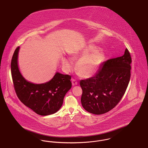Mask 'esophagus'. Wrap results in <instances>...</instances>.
I'll return each instance as SVG.
<instances>
[{
    "mask_svg": "<svg viewBox=\"0 0 148 148\" xmlns=\"http://www.w3.org/2000/svg\"><path fill=\"white\" fill-rule=\"evenodd\" d=\"M71 83H72V85H73V86L76 85H77V80H75V79H72V82H71Z\"/></svg>",
    "mask_w": 148,
    "mask_h": 148,
    "instance_id": "obj_1",
    "label": "esophagus"
}]
</instances>
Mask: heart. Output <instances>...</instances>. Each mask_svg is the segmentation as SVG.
Listing matches in <instances>:
<instances>
[{
  "label": "heart",
  "mask_w": 148,
  "mask_h": 148,
  "mask_svg": "<svg viewBox=\"0 0 148 148\" xmlns=\"http://www.w3.org/2000/svg\"><path fill=\"white\" fill-rule=\"evenodd\" d=\"M97 48L93 45H88L73 54V58L77 60L76 69L79 75L83 77H90L95 74L103 64L105 56L97 51ZM62 65L66 71H71L73 68L71 60L64 57L62 60Z\"/></svg>",
  "instance_id": "obj_1"
}]
</instances>
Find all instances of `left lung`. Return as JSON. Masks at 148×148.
<instances>
[{
	"label": "left lung",
	"instance_id": "8db88e82",
	"mask_svg": "<svg viewBox=\"0 0 148 148\" xmlns=\"http://www.w3.org/2000/svg\"><path fill=\"white\" fill-rule=\"evenodd\" d=\"M131 63L130 54L126 49L123 56L104 62L94 77L80 80L81 103L85 110L103 114L118 104L130 81Z\"/></svg>",
	"mask_w": 148,
	"mask_h": 148
}]
</instances>
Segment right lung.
Instances as JSON below:
<instances>
[{"instance_id": "obj_1", "label": "right lung", "mask_w": 148, "mask_h": 148, "mask_svg": "<svg viewBox=\"0 0 148 148\" xmlns=\"http://www.w3.org/2000/svg\"><path fill=\"white\" fill-rule=\"evenodd\" d=\"M20 47L14 51L11 62V73L16 94L21 102L37 114L42 116L57 112L64 98L71 88V77L56 72L46 83L35 84L27 80L20 71L18 54Z\"/></svg>"}]
</instances>
